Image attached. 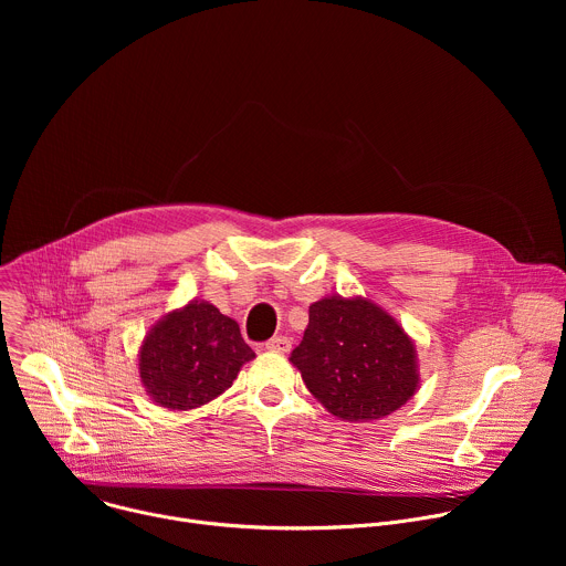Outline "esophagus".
Masks as SVG:
<instances>
[{"label":"esophagus","instance_id":"34e87169","mask_svg":"<svg viewBox=\"0 0 566 566\" xmlns=\"http://www.w3.org/2000/svg\"><path fill=\"white\" fill-rule=\"evenodd\" d=\"M266 349L275 352V354H286L291 349V340L286 336H275L266 343Z\"/></svg>","mask_w":566,"mask_h":566}]
</instances>
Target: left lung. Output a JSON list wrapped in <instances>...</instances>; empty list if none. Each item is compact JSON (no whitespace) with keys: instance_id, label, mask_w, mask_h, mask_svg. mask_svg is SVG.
<instances>
[{"instance_id":"left-lung-1","label":"left lung","mask_w":566,"mask_h":566,"mask_svg":"<svg viewBox=\"0 0 566 566\" xmlns=\"http://www.w3.org/2000/svg\"><path fill=\"white\" fill-rule=\"evenodd\" d=\"M293 367L322 408L340 421H374L417 394V345L400 322L363 295H325L308 306Z\"/></svg>"}]
</instances>
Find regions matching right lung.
<instances>
[{"instance_id": "right-lung-1", "label": "right lung", "mask_w": 566, "mask_h": 566, "mask_svg": "<svg viewBox=\"0 0 566 566\" xmlns=\"http://www.w3.org/2000/svg\"><path fill=\"white\" fill-rule=\"evenodd\" d=\"M255 352L208 300L160 315L138 347V378L158 408L188 412L221 396Z\"/></svg>"}]
</instances>
